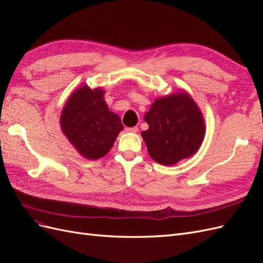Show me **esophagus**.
<instances>
[{"label":"esophagus","instance_id":"obj_1","mask_svg":"<svg viewBox=\"0 0 263 263\" xmlns=\"http://www.w3.org/2000/svg\"><path fill=\"white\" fill-rule=\"evenodd\" d=\"M125 130H126V133H137L138 128L137 127H126Z\"/></svg>","mask_w":263,"mask_h":263}]
</instances>
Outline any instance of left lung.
<instances>
[{
  "label": "left lung",
  "instance_id": "left-lung-1",
  "mask_svg": "<svg viewBox=\"0 0 263 263\" xmlns=\"http://www.w3.org/2000/svg\"><path fill=\"white\" fill-rule=\"evenodd\" d=\"M145 122L149 128L141 136L148 153L163 165L193 156L205 136L201 110L184 91L157 99L145 115Z\"/></svg>",
  "mask_w": 263,
  "mask_h": 263
}]
</instances>
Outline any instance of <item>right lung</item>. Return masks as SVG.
I'll use <instances>...</instances> for the list:
<instances>
[{
    "label": "right lung",
    "instance_id": "obj_1",
    "mask_svg": "<svg viewBox=\"0 0 263 263\" xmlns=\"http://www.w3.org/2000/svg\"><path fill=\"white\" fill-rule=\"evenodd\" d=\"M60 126L78 153L90 160L104 157L124 128L121 118L104 101V91L87 85L71 94L62 109Z\"/></svg>",
    "mask_w": 263,
    "mask_h": 263
}]
</instances>
